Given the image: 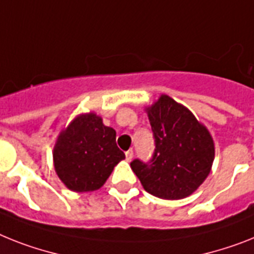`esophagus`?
Returning a JSON list of instances; mask_svg holds the SVG:
<instances>
[{"instance_id":"obj_1","label":"esophagus","mask_w":254,"mask_h":254,"mask_svg":"<svg viewBox=\"0 0 254 254\" xmlns=\"http://www.w3.org/2000/svg\"><path fill=\"white\" fill-rule=\"evenodd\" d=\"M133 150H129V151H127V152H125V156H127V161H131V159H133Z\"/></svg>"}]
</instances>
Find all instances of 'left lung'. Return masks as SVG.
Wrapping results in <instances>:
<instances>
[{
  "instance_id": "8db88e82",
  "label": "left lung",
  "mask_w": 254,
  "mask_h": 254,
  "mask_svg": "<svg viewBox=\"0 0 254 254\" xmlns=\"http://www.w3.org/2000/svg\"><path fill=\"white\" fill-rule=\"evenodd\" d=\"M155 152L150 163L131 161L130 167L147 192L165 200L187 197L206 180L214 160L209 130L191 111L161 94L146 107Z\"/></svg>"
}]
</instances>
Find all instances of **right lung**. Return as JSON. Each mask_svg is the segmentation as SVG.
Returning a JSON list of instances; mask_svg holds the SVG:
<instances>
[{
	"label": "right lung",
	"mask_w": 254,
	"mask_h": 254,
	"mask_svg": "<svg viewBox=\"0 0 254 254\" xmlns=\"http://www.w3.org/2000/svg\"><path fill=\"white\" fill-rule=\"evenodd\" d=\"M125 153L117 147L116 131L94 112L76 116L59 133L54 150L55 172L74 192H90L103 186Z\"/></svg>",
	"instance_id": "1"
}]
</instances>
